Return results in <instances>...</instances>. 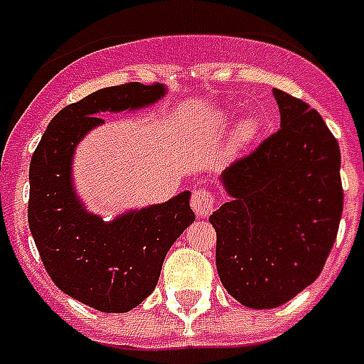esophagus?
<instances>
[{"instance_id":"1","label":"esophagus","mask_w":364,"mask_h":364,"mask_svg":"<svg viewBox=\"0 0 364 364\" xmlns=\"http://www.w3.org/2000/svg\"><path fill=\"white\" fill-rule=\"evenodd\" d=\"M191 208L197 217H205V215H210L215 208L213 193L208 191V189L204 188L195 189L191 195Z\"/></svg>"}]
</instances>
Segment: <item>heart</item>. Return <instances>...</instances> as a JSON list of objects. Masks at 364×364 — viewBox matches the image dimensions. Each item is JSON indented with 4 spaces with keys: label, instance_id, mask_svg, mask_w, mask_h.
Segmentation results:
<instances>
[{
    "label": "heart",
    "instance_id": "heart-1",
    "mask_svg": "<svg viewBox=\"0 0 364 364\" xmlns=\"http://www.w3.org/2000/svg\"><path fill=\"white\" fill-rule=\"evenodd\" d=\"M257 129H259V127H257L255 120H252V118L244 120L242 124L237 127V134H235V136H237V142L239 144L250 142V140H252V138L257 134Z\"/></svg>",
    "mask_w": 364,
    "mask_h": 364
}]
</instances>
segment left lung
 I'll use <instances>...</instances> for the list:
<instances>
[{"label": "left lung", "mask_w": 364, "mask_h": 364, "mask_svg": "<svg viewBox=\"0 0 364 364\" xmlns=\"http://www.w3.org/2000/svg\"><path fill=\"white\" fill-rule=\"evenodd\" d=\"M281 129L222 173L230 195L210 217L231 297L277 308L319 277L343 215L341 151L315 109L273 89Z\"/></svg>", "instance_id": "left-lung-1"}]
</instances>
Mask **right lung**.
<instances>
[{
    "instance_id": "add662e5",
    "label": "right lung",
    "mask_w": 364,
    "mask_h": 364,
    "mask_svg": "<svg viewBox=\"0 0 364 364\" xmlns=\"http://www.w3.org/2000/svg\"><path fill=\"white\" fill-rule=\"evenodd\" d=\"M166 95L162 83L105 87L63 107L32 154L28 226L45 269L69 297L105 314L136 308L159 282L169 247L195 220L189 191L112 222L87 213L73 188L70 162L100 112L133 111Z\"/></svg>"
}]
</instances>
